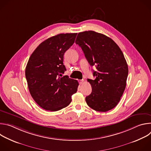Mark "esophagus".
<instances>
[{"mask_svg":"<svg viewBox=\"0 0 151 151\" xmlns=\"http://www.w3.org/2000/svg\"><path fill=\"white\" fill-rule=\"evenodd\" d=\"M79 83L81 85L83 83V79H81V80H79Z\"/></svg>","mask_w":151,"mask_h":151,"instance_id":"obj_1","label":"esophagus"}]
</instances>
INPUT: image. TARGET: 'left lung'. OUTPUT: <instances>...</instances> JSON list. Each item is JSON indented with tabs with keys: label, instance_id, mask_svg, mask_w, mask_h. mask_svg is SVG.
Listing matches in <instances>:
<instances>
[{
	"label": "left lung",
	"instance_id": "1",
	"mask_svg": "<svg viewBox=\"0 0 151 151\" xmlns=\"http://www.w3.org/2000/svg\"><path fill=\"white\" fill-rule=\"evenodd\" d=\"M75 42L90 65L97 69L93 70L96 79H88L92 92L86 102L98 112L112 109L123 94L128 73L122 51L111 38L91 30L79 33Z\"/></svg>",
	"mask_w": 151,
	"mask_h": 151
}]
</instances>
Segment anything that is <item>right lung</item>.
I'll return each mask as SVG.
<instances>
[{"label":"right lung","instance_id":"right-lung-1","mask_svg":"<svg viewBox=\"0 0 151 151\" xmlns=\"http://www.w3.org/2000/svg\"><path fill=\"white\" fill-rule=\"evenodd\" d=\"M77 33H61L51 37L36 48L26 68L30 93L42 108L57 111L68 106L79 83L68 76L63 55L75 42Z\"/></svg>","mask_w":151,"mask_h":151}]
</instances>
